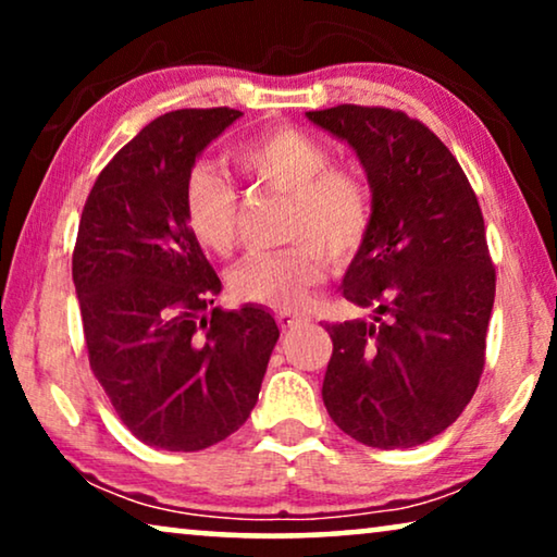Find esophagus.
<instances>
[{
    "label": "esophagus",
    "mask_w": 557,
    "mask_h": 557,
    "mask_svg": "<svg viewBox=\"0 0 557 557\" xmlns=\"http://www.w3.org/2000/svg\"><path fill=\"white\" fill-rule=\"evenodd\" d=\"M276 322H278L281 330L288 332V330H294V326H299L304 319L296 317V314H288V311H281V314H276Z\"/></svg>",
    "instance_id": "esophagus-1"
}]
</instances>
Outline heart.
I'll list each match as a JSON object with an SVG mask.
<instances>
[{"label": "heart", "mask_w": 557, "mask_h": 557, "mask_svg": "<svg viewBox=\"0 0 557 557\" xmlns=\"http://www.w3.org/2000/svg\"><path fill=\"white\" fill-rule=\"evenodd\" d=\"M233 162L258 185L288 197L284 240L276 253H253L227 276L238 301L269 309H299L324 278V258L345 269L372 227V189L362 174L332 166V151L294 126H273L233 151ZM185 223L210 256H231L238 240V193L212 170H195L185 185Z\"/></svg>", "instance_id": "b5f03b06"}]
</instances>
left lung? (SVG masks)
Listing matches in <instances>:
<instances>
[{"mask_svg": "<svg viewBox=\"0 0 557 557\" xmlns=\"http://www.w3.org/2000/svg\"><path fill=\"white\" fill-rule=\"evenodd\" d=\"M307 119L357 151L372 189L370 235L342 281L372 322L326 326L324 406L364 446L425 444L484 370L497 276L482 208L446 144L408 113L342 103Z\"/></svg>", "mask_w": 557, "mask_h": 557, "instance_id": "8db88e82", "label": "left lung"}]
</instances>
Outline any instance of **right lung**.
<instances>
[{
	"label": "right lung",
	"instance_id": "obj_1",
	"mask_svg": "<svg viewBox=\"0 0 557 557\" xmlns=\"http://www.w3.org/2000/svg\"><path fill=\"white\" fill-rule=\"evenodd\" d=\"M235 109H182L144 126L98 174L73 250L90 370L136 438L202 451L248 421L278 326L261 307L210 309L218 273L185 223L195 159Z\"/></svg>",
	"mask_w": 557,
	"mask_h": 557
}]
</instances>
